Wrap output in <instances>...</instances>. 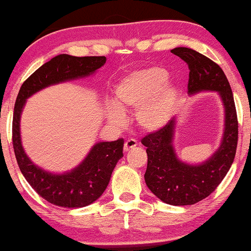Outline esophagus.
Segmentation results:
<instances>
[{
  "label": "esophagus",
  "mask_w": 251,
  "mask_h": 251,
  "mask_svg": "<svg viewBox=\"0 0 251 251\" xmlns=\"http://www.w3.org/2000/svg\"><path fill=\"white\" fill-rule=\"evenodd\" d=\"M137 145H138V144H137L135 139H128L125 143V147H123V151H125V152H128V151L133 149V147H136Z\"/></svg>",
  "instance_id": "34e87169"
}]
</instances>
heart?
I'll return each mask as SVG.
<instances>
[{
	"label": "heart",
	"instance_id": "obj_1",
	"mask_svg": "<svg viewBox=\"0 0 251 251\" xmlns=\"http://www.w3.org/2000/svg\"><path fill=\"white\" fill-rule=\"evenodd\" d=\"M167 71L151 66L133 71L114 89V105L106 109L113 125L123 122L122 112L135 111V122L143 131L154 132L169 122L179 90L176 82L167 77Z\"/></svg>",
	"mask_w": 251,
	"mask_h": 251
}]
</instances>
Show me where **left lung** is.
Returning <instances> with one entry per match:
<instances>
[{
  "mask_svg": "<svg viewBox=\"0 0 251 251\" xmlns=\"http://www.w3.org/2000/svg\"><path fill=\"white\" fill-rule=\"evenodd\" d=\"M171 52L188 65V96L217 92L224 107L221 144L212 155L201 163L191 164L177 156L174 146L176 118L142 140L147 153V169L144 176L147 187L164 203L188 205L211 194L228 173L238 145V118L231 87L217 64L190 48H175Z\"/></svg>",
  "mask_w": 251,
  "mask_h": 251,
  "instance_id": "1",
  "label": "left lung"
}]
</instances>
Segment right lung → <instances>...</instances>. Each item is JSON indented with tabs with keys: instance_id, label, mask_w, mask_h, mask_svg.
I'll use <instances>...</instances> for the list:
<instances>
[{
	"instance_id": "add662e5",
	"label": "right lung",
	"mask_w": 251,
	"mask_h": 251,
	"mask_svg": "<svg viewBox=\"0 0 251 251\" xmlns=\"http://www.w3.org/2000/svg\"><path fill=\"white\" fill-rule=\"evenodd\" d=\"M106 57H75L61 53L43 64L24 82L17 96L12 121V143L19 169L40 197L64 208H82L101 197L112 173L123 156V139L95 144L83 161L61 174L42 169L29 159L22 144L20 119L27 99L43 89L95 74Z\"/></svg>"
}]
</instances>
